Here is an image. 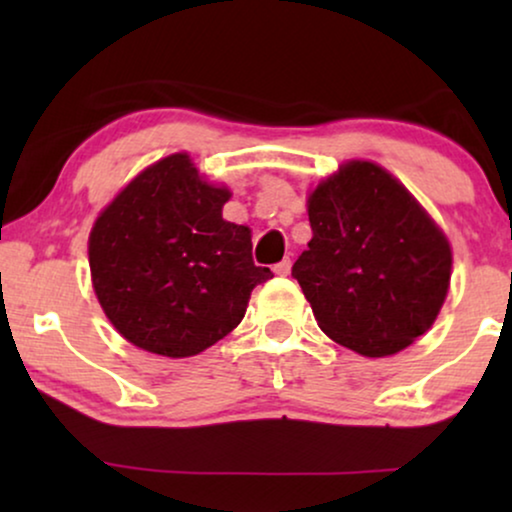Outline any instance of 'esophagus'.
I'll list each match as a JSON object with an SVG mask.
<instances>
[{
	"label": "esophagus",
	"instance_id": "34e87169",
	"mask_svg": "<svg viewBox=\"0 0 512 512\" xmlns=\"http://www.w3.org/2000/svg\"><path fill=\"white\" fill-rule=\"evenodd\" d=\"M272 270H275V275L286 277L291 272V258H284V261H279Z\"/></svg>",
	"mask_w": 512,
	"mask_h": 512
}]
</instances>
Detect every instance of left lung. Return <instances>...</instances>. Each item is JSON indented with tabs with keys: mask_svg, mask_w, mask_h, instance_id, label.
Wrapping results in <instances>:
<instances>
[{
	"mask_svg": "<svg viewBox=\"0 0 512 512\" xmlns=\"http://www.w3.org/2000/svg\"><path fill=\"white\" fill-rule=\"evenodd\" d=\"M307 216L312 240L291 275L328 338L377 359L429 331L450 289L452 249L401 181L349 160L310 193Z\"/></svg>",
	"mask_w": 512,
	"mask_h": 512,
	"instance_id": "8db88e82",
	"label": "left lung"
}]
</instances>
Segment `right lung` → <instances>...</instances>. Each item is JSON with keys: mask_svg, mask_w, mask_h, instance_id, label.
<instances>
[{"mask_svg": "<svg viewBox=\"0 0 512 512\" xmlns=\"http://www.w3.org/2000/svg\"><path fill=\"white\" fill-rule=\"evenodd\" d=\"M226 186L202 181L188 153L137 174L97 216L90 277L104 314L125 340L184 359L240 324L270 268L251 258V230L221 216Z\"/></svg>", "mask_w": 512, "mask_h": 512, "instance_id": "right-lung-1", "label": "right lung"}]
</instances>
